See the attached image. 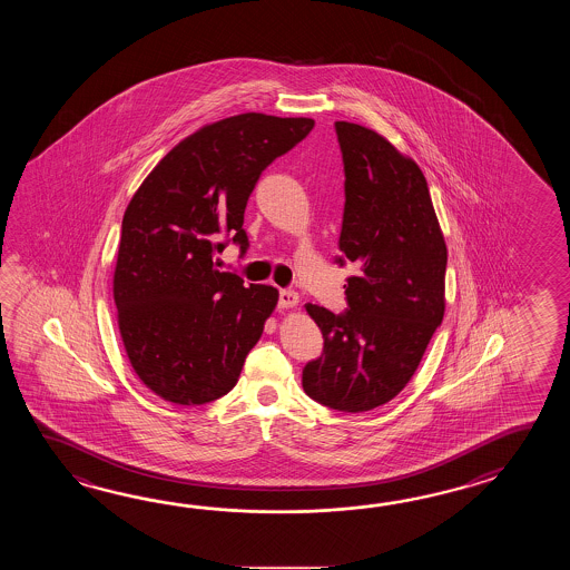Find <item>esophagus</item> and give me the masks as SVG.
<instances>
[{
  "label": "esophagus",
  "instance_id": "34e87169",
  "mask_svg": "<svg viewBox=\"0 0 570 570\" xmlns=\"http://www.w3.org/2000/svg\"><path fill=\"white\" fill-rule=\"evenodd\" d=\"M299 305V295L295 291L281 289L279 293V307L283 309H293Z\"/></svg>",
  "mask_w": 570,
  "mask_h": 570
}]
</instances>
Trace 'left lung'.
Masks as SVG:
<instances>
[{
    "label": "left lung",
    "mask_w": 570,
    "mask_h": 570,
    "mask_svg": "<svg viewBox=\"0 0 570 570\" xmlns=\"http://www.w3.org/2000/svg\"><path fill=\"white\" fill-rule=\"evenodd\" d=\"M344 160L338 263H356L344 314L307 303L324 352L303 368V391L346 413L400 395L422 363L446 309L449 250L424 173L385 136L336 121Z\"/></svg>",
    "instance_id": "obj_1"
}]
</instances>
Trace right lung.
<instances>
[{
  "instance_id": "add662e5",
  "label": "right lung",
  "mask_w": 570,
  "mask_h": 570,
  "mask_svg": "<svg viewBox=\"0 0 570 570\" xmlns=\"http://www.w3.org/2000/svg\"><path fill=\"white\" fill-rule=\"evenodd\" d=\"M312 118L238 114L206 124L148 173L121 219L114 302L134 373L160 400L226 395L279 302L214 256L226 236L246 250L244 209L261 173L312 132Z\"/></svg>"
}]
</instances>
